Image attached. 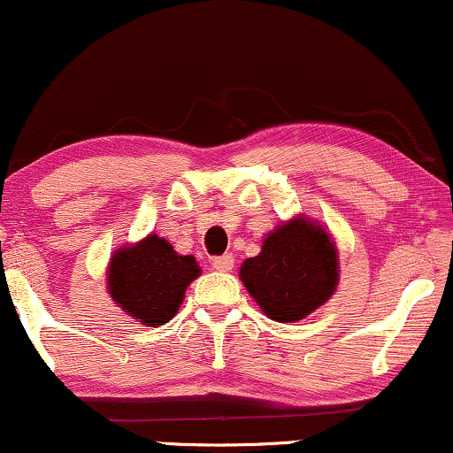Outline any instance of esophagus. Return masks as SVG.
<instances>
[{"label":"esophagus","mask_w":453,"mask_h":453,"mask_svg":"<svg viewBox=\"0 0 453 453\" xmlns=\"http://www.w3.org/2000/svg\"><path fill=\"white\" fill-rule=\"evenodd\" d=\"M212 268L219 272H231L234 268V257L231 253H225V256L212 259Z\"/></svg>","instance_id":"obj_1"}]
</instances>
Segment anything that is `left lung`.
Returning a JSON list of instances; mask_svg holds the SVG:
<instances>
[{
	"label": "left lung",
	"instance_id": "8db88e82",
	"mask_svg": "<svg viewBox=\"0 0 453 453\" xmlns=\"http://www.w3.org/2000/svg\"><path fill=\"white\" fill-rule=\"evenodd\" d=\"M239 278L270 319L295 324L336 293V241L319 220L296 214L265 234L262 251L241 264Z\"/></svg>",
	"mask_w": 453,
	"mask_h": 453
}]
</instances>
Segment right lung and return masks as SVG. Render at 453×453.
Returning a JSON list of instances; mask_svg holds the SVG:
<instances>
[{
    "label": "right lung",
    "mask_w": 453,
    "mask_h": 453,
    "mask_svg": "<svg viewBox=\"0 0 453 453\" xmlns=\"http://www.w3.org/2000/svg\"><path fill=\"white\" fill-rule=\"evenodd\" d=\"M202 274L194 256H179L169 241L150 233L113 251L107 290L121 311L142 326L157 327L179 311L185 290Z\"/></svg>",
    "instance_id": "1"
}]
</instances>
